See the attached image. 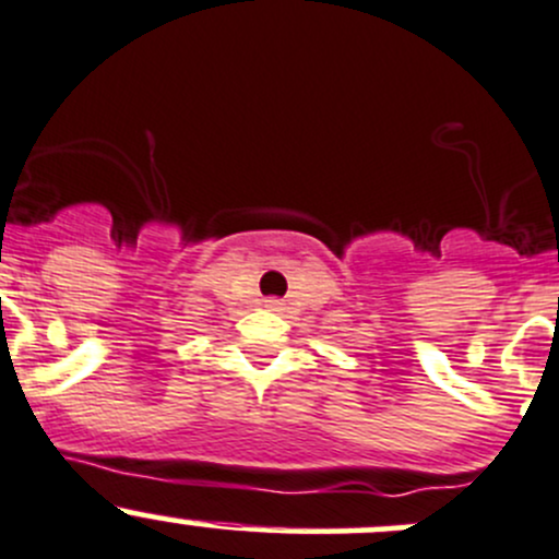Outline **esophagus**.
<instances>
[{
	"label": "esophagus",
	"mask_w": 559,
	"mask_h": 559,
	"mask_svg": "<svg viewBox=\"0 0 559 559\" xmlns=\"http://www.w3.org/2000/svg\"><path fill=\"white\" fill-rule=\"evenodd\" d=\"M281 306H284V302L275 300V297H267V300H264V308H270V311H281Z\"/></svg>",
	"instance_id": "34e87169"
}]
</instances>
